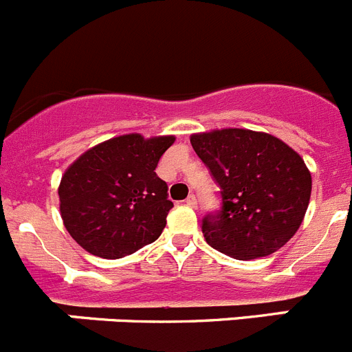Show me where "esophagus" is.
I'll use <instances>...</instances> for the list:
<instances>
[{
  "mask_svg": "<svg viewBox=\"0 0 352 352\" xmlns=\"http://www.w3.org/2000/svg\"><path fill=\"white\" fill-rule=\"evenodd\" d=\"M185 203H186V206L197 208V199H195V195H188V199H186Z\"/></svg>",
  "mask_w": 352,
  "mask_h": 352,
  "instance_id": "esophagus-1",
  "label": "esophagus"
}]
</instances>
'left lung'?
Listing matches in <instances>:
<instances>
[{
	"instance_id": "1",
	"label": "left lung",
	"mask_w": 352,
	"mask_h": 352,
	"mask_svg": "<svg viewBox=\"0 0 352 352\" xmlns=\"http://www.w3.org/2000/svg\"><path fill=\"white\" fill-rule=\"evenodd\" d=\"M220 186V210L204 214L203 234L234 259L266 257L284 247L303 222L312 178L303 158L270 133L213 130L190 138Z\"/></svg>"
}]
</instances>
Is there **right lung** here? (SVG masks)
<instances>
[{
    "instance_id": "right-lung-1",
    "label": "right lung",
    "mask_w": 352,
    "mask_h": 352,
    "mask_svg": "<svg viewBox=\"0 0 352 352\" xmlns=\"http://www.w3.org/2000/svg\"><path fill=\"white\" fill-rule=\"evenodd\" d=\"M173 142V135H120L68 167L58 190L61 219L84 250L120 259L158 239L173 203L155 169Z\"/></svg>"
}]
</instances>
